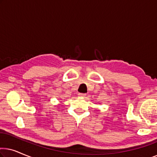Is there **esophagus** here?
<instances>
[{
  "mask_svg": "<svg viewBox=\"0 0 157 157\" xmlns=\"http://www.w3.org/2000/svg\"><path fill=\"white\" fill-rule=\"evenodd\" d=\"M78 97L84 98L85 96H86V94H82V93H79V94H78Z\"/></svg>",
  "mask_w": 157,
  "mask_h": 157,
  "instance_id": "esophagus-1",
  "label": "esophagus"
}]
</instances>
